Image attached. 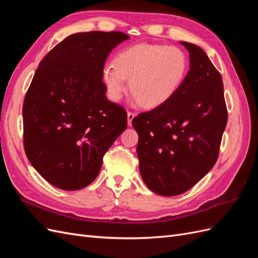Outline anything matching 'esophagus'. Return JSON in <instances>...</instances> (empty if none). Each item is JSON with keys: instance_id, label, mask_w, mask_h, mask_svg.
Masks as SVG:
<instances>
[{"instance_id": "obj_1", "label": "esophagus", "mask_w": 258, "mask_h": 258, "mask_svg": "<svg viewBox=\"0 0 258 258\" xmlns=\"http://www.w3.org/2000/svg\"><path fill=\"white\" fill-rule=\"evenodd\" d=\"M135 117H136V114H135V113L128 112V114H127V118H128V126H131V124H132V120H134Z\"/></svg>"}]
</instances>
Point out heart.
Wrapping results in <instances>:
<instances>
[{
  "label": "heart",
  "mask_w": 258,
  "mask_h": 258,
  "mask_svg": "<svg viewBox=\"0 0 258 258\" xmlns=\"http://www.w3.org/2000/svg\"><path fill=\"white\" fill-rule=\"evenodd\" d=\"M188 72V58L176 46L137 44L116 54L114 63L102 70L107 95L118 101L127 89L145 107L168 103L183 86Z\"/></svg>",
  "instance_id": "1"
}]
</instances>
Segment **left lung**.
<instances>
[{"label":"left lung","mask_w":258,"mask_h":258,"mask_svg":"<svg viewBox=\"0 0 258 258\" xmlns=\"http://www.w3.org/2000/svg\"><path fill=\"white\" fill-rule=\"evenodd\" d=\"M189 52V71L168 103L139 114L137 153L145 185L161 196L181 195L213 168L227 123L220 72L199 46Z\"/></svg>","instance_id":"left-lung-1"}]
</instances>
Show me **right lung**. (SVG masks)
Returning a JSON list of instances; mask_svg holds the SVG:
<instances>
[{"label":"right lung","mask_w":258,"mask_h":258,"mask_svg":"<svg viewBox=\"0 0 258 258\" xmlns=\"http://www.w3.org/2000/svg\"><path fill=\"white\" fill-rule=\"evenodd\" d=\"M122 32L75 33L40 62L22 108L23 145L32 167L63 190L98 176L102 157L127 128L124 108L106 99L102 70Z\"/></svg>","instance_id":"add662e5"}]
</instances>
